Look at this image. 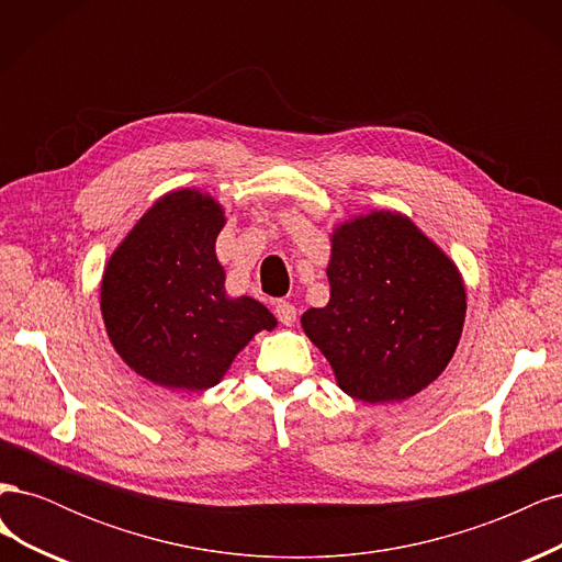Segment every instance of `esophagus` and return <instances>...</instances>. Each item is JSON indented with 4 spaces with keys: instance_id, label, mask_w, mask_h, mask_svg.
Returning <instances> with one entry per match:
<instances>
[{
    "instance_id": "1",
    "label": "esophagus",
    "mask_w": 562,
    "mask_h": 562,
    "mask_svg": "<svg viewBox=\"0 0 562 562\" xmlns=\"http://www.w3.org/2000/svg\"><path fill=\"white\" fill-rule=\"evenodd\" d=\"M274 314H277V318L283 323V326H295L297 310L293 307L291 302H285V300L274 302Z\"/></svg>"
}]
</instances>
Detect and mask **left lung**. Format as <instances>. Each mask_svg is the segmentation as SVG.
<instances>
[{
    "label": "left lung",
    "mask_w": 562,
    "mask_h": 562,
    "mask_svg": "<svg viewBox=\"0 0 562 562\" xmlns=\"http://www.w3.org/2000/svg\"><path fill=\"white\" fill-rule=\"evenodd\" d=\"M330 302L302 328L356 401L415 396L450 363L467 314L457 267L398 213L339 225L328 265Z\"/></svg>",
    "instance_id": "1"
}]
</instances>
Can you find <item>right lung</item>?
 Wrapping results in <instances>:
<instances>
[{"label":"right lung","mask_w":562,"mask_h":562,"mask_svg":"<svg viewBox=\"0 0 562 562\" xmlns=\"http://www.w3.org/2000/svg\"><path fill=\"white\" fill-rule=\"evenodd\" d=\"M223 209L194 190L166 194L110 258L100 310L116 353L166 389L215 386L255 333L277 318L252 297L229 300L215 239Z\"/></svg>","instance_id":"right-lung-1"}]
</instances>
